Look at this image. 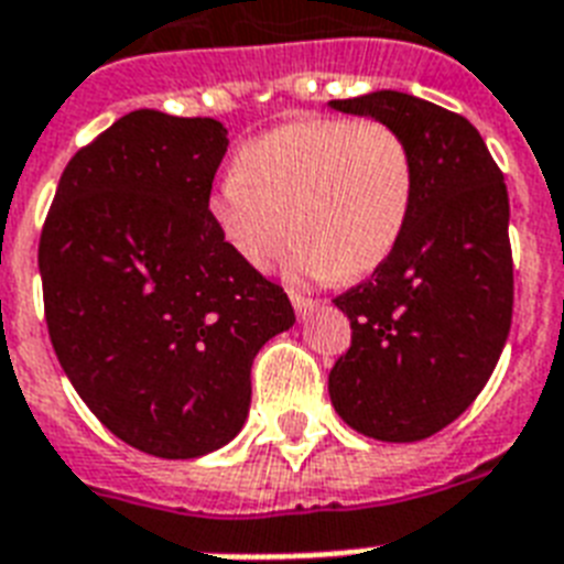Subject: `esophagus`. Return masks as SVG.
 <instances>
[{"instance_id": "34e87169", "label": "esophagus", "mask_w": 564, "mask_h": 564, "mask_svg": "<svg viewBox=\"0 0 564 564\" xmlns=\"http://www.w3.org/2000/svg\"><path fill=\"white\" fill-rule=\"evenodd\" d=\"M290 301H292V307H295V313H299V318H307L310 313H313V307H316V301L304 299V295L295 290L290 292Z\"/></svg>"}]
</instances>
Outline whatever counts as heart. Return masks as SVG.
<instances>
[{
  "instance_id": "obj_1",
  "label": "heart",
  "mask_w": 564,
  "mask_h": 564,
  "mask_svg": "<svg viewBox=\"0 0 564 564\" xmlns=\"http://www.w3.org/2000/svg\"><path fill=\"white\" fill-rule=\"evenodd\" d=\"M419 198L410 140L380 119L301 117L254 137L213 184V225L239 260L272 263L290 225L304 278H362L394 254Z\"/></svg>"
}]
</instances>
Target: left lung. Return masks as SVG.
Returning <instances> with one entry per match:
<instances>
[{
  "label": "left lung",
  "instance_id": "1",
  "mask_svg": "<svg viewBox=\"0 0 564 564\" xmlns=\"http://www.w3.org/2000/svg\"><path fill=\"white\" fill-rule=\"evenodd\" d=\"M330 108L410 140L419 198L394 254L334 299L351 322V348L327 389L362 436L419 442L471 406L507 345L516 295L507 184L480 131L454 110L398 90Z\"/></svg>",
  "mask_w": 564,
  "mask_h": 564
}]
</instances>
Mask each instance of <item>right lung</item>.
I'll use <instances>...</instances> for the list:
<instances>
[{"instance_id":"right-lung-1","label":"right lung","mask_w":564,"mask_h":564,"mask_svg":"<svg viewBox=\"0 0 564 564\" xmlns=\"http://www.w3.org/2000/svg\"><path fill=\"white\" fill-rule=\"evenodd\" d=\"M225 152L216 119L131 110L66 163L40 234L61 369L113 436L163 459L237 436L257 351L295 325L213 225Z\"/></svg>"}]
</instances>
